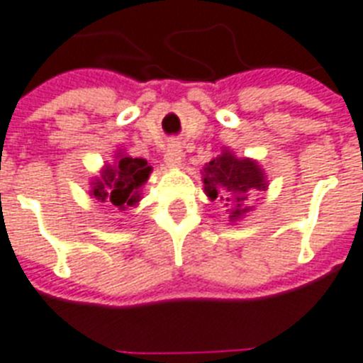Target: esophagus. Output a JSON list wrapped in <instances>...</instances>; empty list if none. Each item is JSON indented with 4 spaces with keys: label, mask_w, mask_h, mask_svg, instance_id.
I'll list each match as a JSON object with an SVG mask.
<instances>
[{
    "label": "esophagus",
    "mask_w": 363,
    "mask_h": 363,
    "mask_svg": "<svg viewBox=\"0 0 363 363\" xmlns=\"http://www.w3.org/2000/svg\"><path fill=\"white\" fill-rule=\"evenodd\" d=\"M182 157H184V153H182V146H179L178 142L168 144L167 152H164V163H167V167H170V168L179 167V163H182Z\"/></svg>",
    "instance_id": "esophagus-1"
}]
</instances>
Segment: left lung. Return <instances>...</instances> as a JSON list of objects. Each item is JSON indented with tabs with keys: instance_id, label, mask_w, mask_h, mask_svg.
<instances>
[{
	"instance_id": "obj_1",
	"label": "left lung",
	"mask_w": 363,
	"mask_h": 363,
	"mask_svg": "<svg viewBox=\"0 0 363 363\" xmlns=\"http://www.w3.org/2000/svg\"><path fill=\"white\" fill-rule=\"evenodd\" d=\"M264 174L255 161L236 159L232 153L225 152L204 167V191L211 200H223L232 206L230 219H238L251 210L243 206L251 191H262Z\"/></svg>"
}]
</instances>
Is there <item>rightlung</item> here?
I'll return each instance as SVG.
<instances>
[{
	"instance_id": "add662e5",
	"label": "right lung",
	"mask_w": 363,
	"mask_h": 363,
	"mask_svg": "<svg viewBox=\"0 0 363 363\" xmlns=\"http://www.w3.org/2000/svg\"><path fill=\"white\" fill-rule=\"evenodd\" d=\"M152 172L144 159L120 155L114 167H106L99 179L91 184V195L101 202H112L118 208H127L138 202V189Z\"/></svg>"
}]
</instances>
